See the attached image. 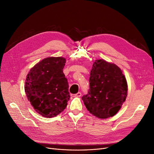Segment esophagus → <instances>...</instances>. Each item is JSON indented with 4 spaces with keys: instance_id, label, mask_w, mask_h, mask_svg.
I'll list each match as a JSON object with an SVG mask.
<instances>
[{
    "instance_id": "esophagus-1",
    "label": "esophagus",
    "mask_w": 154,
    "mask_h": 154,
    "mask_svg": "<svg viewBox=\"0 0 154 154\" xmlns=\"http://www.w3.org/2000/svg\"><path fill=\"white\" fill-rule=\"evenodd\" d=\"M81 95H82L81 92H79L78 93L75 94H72V96H73V97H81Z\"/></svg>"
}]
</instances>
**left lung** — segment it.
Here are the masks:
<instances>
[{
    "mask_svg": "<svg viewBox=\"0 0 154 154\" xmlns=\"http://www.w3.org/2000/svg\"><path fill=\"white\" fill-rule=\"evenodd\" d=\"M128 85L122 70L114 63L97 60L92 65L89 89L82 97L88 110L106 119L115 116L125 101Z\"/></svg>",
    "mask_w": 154,
    "mask_h": 154,
    "instance_id": "1",
    "label": "left lung"
}]
</instances>
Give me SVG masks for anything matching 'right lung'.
I'll return each instance as SVG.
<instances>
[{"mask_svg": "<svg viewBox=\"0 0 154 154\" xmlns=\"http://www.w3.org/2000/svg\"><path fill=\"white\" fill-rule=\"evenodd\" d=\"M66 60L49 57L30 70L25 82V92L35 111L45 118L62 112L70 98L69 83L63 72Z\"/></svg>", "mask_w": 154, "mask_h": 154, "instance_id": "add662e5", "label": "right lung"}]
</instances>
